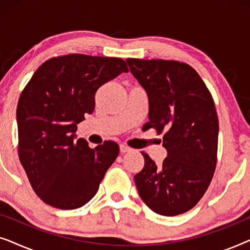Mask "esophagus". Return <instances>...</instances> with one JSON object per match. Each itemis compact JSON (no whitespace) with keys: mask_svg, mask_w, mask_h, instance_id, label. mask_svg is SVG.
I'll use <instances>...</instances> for the list:
<instances>
[{"mask_svg":"<svg viewBox=\"0 0 250 250\" xmlns=\"http://www.w3.org/2000/svg\"><path fill=\"white\" fill-rule=\"evenodd\" d=\"M119 149H121V152L122 153H126V152H131L132 149L129 148V146H125V145H121L119 146Z\"/></svg>","mask_w":250,"mask_h":250,"instance_id":"1","label":"esophagus"}]
</instances>
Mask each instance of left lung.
Segmentation results:
<instances>
[{
    "label": "left lung",
    "instance_id": "left-lung-1",
    "mask_svg": "<svg viewBox=\"0 0 250 250\" xmlns=\"http://www.w3.org/2000/svg\"><path fill=\"white\" fill-rule=\"evenodd\" d=\"M146 92V129L165 132L167 157L162 165L142 152L145 167L134 176L139 196L164 216L186 213L197 205L213 179L218 119L213 98L192 67L169 60L126 59Z\"/></svg>",
    "mask_w": 250,
    "mask_h": 250
}]
</instances>
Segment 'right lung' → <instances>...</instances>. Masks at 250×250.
Segmentation results:
<instances>
[{
    "mask_svg": "<svg viewBox=\"0 0 250 250\" xmlns=\"http://www.w3.org/2000/svg\"><path fill=\"white\" fill-rule=\"evenodd\" d=\"M122 73L119 58H52L37 68L17 107L19 159L35 193L50 206L75 209L98 192L117 158V143L94 149L77 139V124L94 110L98 88Z\"/></svg>",
    "mask_w": 250,
    "mask_h": 250,
    "instance_id": "obj_1",
    "label": "right lung"
}]
</instances>
